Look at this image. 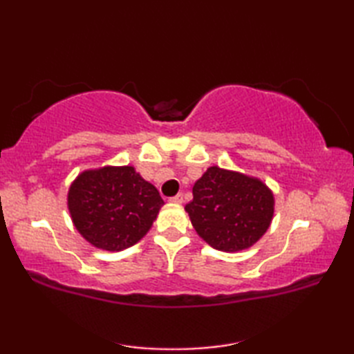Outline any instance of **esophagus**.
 I'll return each mask as SVG.
<instances>
[{"label":"esophagus","instance_id":"obj_1","mask_svg":"<svg viewBox=\"0 0 354 354\" xmlns=\"http://www.w3.org/2000/svg\"><path fill=\"white\" fill-rule=\"evenodd\" d=\"M170 202H171V204H183V202H184V194L183 193H178L176 194V196H173V198H170Z\"/></svg>","mask_w":354,"mask_h":354}]
</instances>
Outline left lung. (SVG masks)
I'll return each mask as SVG.
<instances>
[{
  "mask_svg": "<svg viewBox=\"0 0 354 354\" xmlns=\"http://www.w3.org/2000/svg\"><path fill=\"white\" fill-rule=\"evenodd\" d=\"M185 212L209 246L237 252L257 243L268 231L275 198L261 179L213 165L194 183Z\"/></svg>",
  "mask_w": 354,
  "mask_h": 354,
  "instance_id": "left-lung-1",
  "label": "left lung"
}]
</instances>
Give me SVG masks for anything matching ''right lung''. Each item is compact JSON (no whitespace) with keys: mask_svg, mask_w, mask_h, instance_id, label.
Here are the masks:
<instances>
[{"mask_svg":"<svg viewBox=\"0 0 354 354\" xmlns=\"http://www.w3.org/2000/svg\"><path fill=\"white\" fill-rule=\"evenodd\" d=\"M66 205L86 242L103 251H123L147 234L164 201L132 165H104L79 173Z\"/></svg>","mask_w":354,"mask_h":354,"instance_id":"obj_1","label":"right lung"}]
</instances>
